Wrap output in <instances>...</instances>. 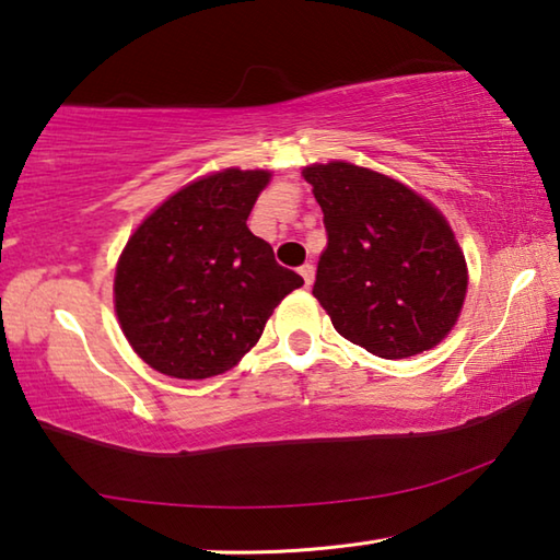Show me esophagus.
Here are the masks:
<instances>
[{
	"instance_id": "34e87169",
	"label": "esophagus",
	"mask_w": 560,
	"mask_h": 560,
	"mask_svg": "<svg viewBox=\"0 0 560 560\" xmlns=\"http://www.w3.org/2000/svg\"><path fill=\"white\" fill-rule=\"evenodd\" d=\"M299 273L303 277V283H306V287H311V283H314V277H316L314 264H303V267L299 269Z\"/></svg>"
}]
</instances>
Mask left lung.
<instances>
[{
	"label": "left lung",
	"instance_id": "1",
	"mask_svg": "<svg viewBox=\"0 0 560 560\" xmlns=\"http://www.w3.org/2000/svg\"><path fill=\"white\" fill-rule=\"evenodd\" d=\"M328 234L314 296L334 328L377 358L430 350L467 293V264L450 224L397 179L350 163L311 165Z\"/></svg>",
	"mask_w": 560,
	"mask_h": 560
}]
</instances>
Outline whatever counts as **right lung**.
<instances>
[{
  "label": "right lung",
  "instance_id": "obj_1",
  "mask_svg": "<svg viewBox=\"0 0 560 560\" xmlns=\"http://www.w3.org/2000/svg\"><path fill=\"white\" fill-rule=\"evenodd\" d=\"M269 173L197 179L138 226L116 269V314L150 368L202 381L236 365L303 279L246 226Z\"/></svg>",
  "mask_w": 560,
  "mask_h": 560
}]
</instances>
